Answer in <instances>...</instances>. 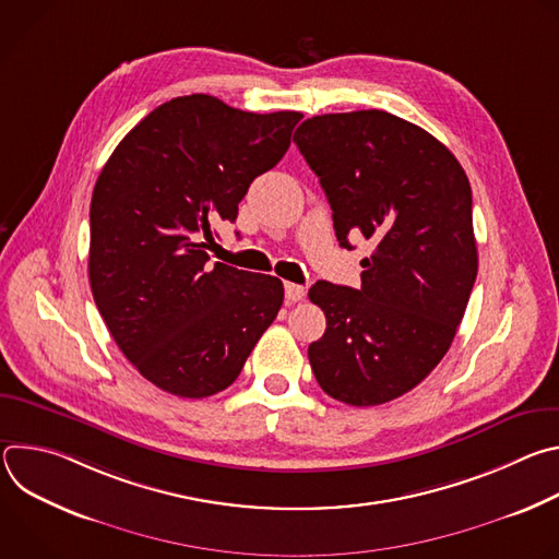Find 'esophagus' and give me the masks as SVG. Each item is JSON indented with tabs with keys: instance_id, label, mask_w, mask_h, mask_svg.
Returning <instances> with one entry per match:
<instances>
[{
	"instance_id": "34e87169",
	"label": "esophagus",
	"mask_w": 559,
	"mask_h": 559,
	"mask_svg": "<svg viewBox=\"0 0 559 559\" xmlns=\"http://www.w3.org/2000/svg\"><path fill=\"white\" fill-rule=\"evenodd\" d=\"M285 298L289 302H298L305 298V287L296 285V283H285Z\"/></svg>"
}]
</instances>
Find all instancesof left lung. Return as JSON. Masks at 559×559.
<instances>
[{
    "mask_svg": "<svg viewBox=\"0 0 559 559\" xmlns=\"http://www.w3.org/2000/svg\"><path fill=\"white\" fill-rule=\"evenodd\" d=\"M294 143L321 179L341 248L373 246L358 289H309L328 318L311 371L345 405L389 403L436 369L464 316L477 276L468 179L447 145L384 110L311 117Z\"/></svg>",
    "mask_w": 559,
    "mask_h": 559,
    "instance_id": "left-lung-1",
    "label": "left lung"
}]
</instances>
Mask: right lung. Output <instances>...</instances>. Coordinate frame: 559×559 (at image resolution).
<instances>
[{
  "label": "right lung",
  "instance_id": "right-lung-1",
  "mask_svg": "<svg viewBox=\"0 0 559 559\" xmlns=\"http://www.w3.org/2000/svg\"><path fill=\"white\" fill-rule=\"evenodd\" d=\"M300 112L166 102L115 147L91 201L88 276L136 371L173 395L227 389L283 305L276 276L210 263L214 225L289 147Z\"/></svg>",
  "mask_w": 559,
  "mask_h": 559
}]
</instances>
